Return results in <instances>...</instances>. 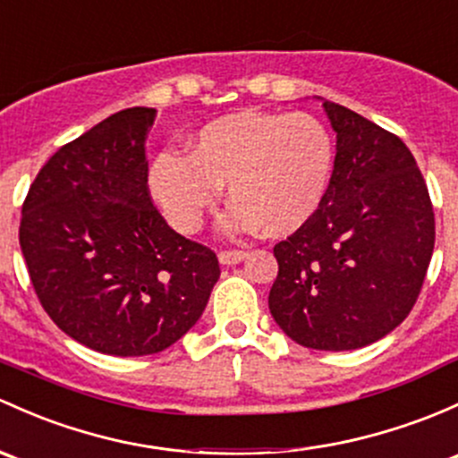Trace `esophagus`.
I'll return each mask as SVG.
<instances>
[{
	"mask_svg": "<svg viewBox=\"0 0 458 458\" xmlns=\"http://www.w3.org/2000/svg\"><path fill=\"white\" fill-rule=\"evenodd\" d=\"M245 257H248L245 250H221L219 263L221 266H237V263H242Z\"/></svg>",
	"mask_w": 458,
	"mask_h": 458,
	"instance_id": "esophagus-1",
	"label": "esophagus"
}]
</instances>
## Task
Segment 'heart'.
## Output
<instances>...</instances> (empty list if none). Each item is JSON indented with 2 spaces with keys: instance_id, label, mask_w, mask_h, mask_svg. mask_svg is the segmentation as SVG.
Returning a JSON list of instances; mask_svg holds the SVG:
<instances>
[{
  "instance_id": "1",
  "label": "heart",
  "mask_w": 458,
  "mask_h": 458,
  "mask_svg": "<svg viewBox=\"0 0 458 458\" xmlns=\"http://www.w3.org/2000/svg\"><path fill=\"white\" fill-rule=\"evenodd\" d=\"M334 138L305 112L228 114L186 142V156L165 151L148 166V192L168 224L184 234L204 225L221 184L233 204L221 216L228 234L263 228L285 237L314 216L334 171Z\"/></svg>"
}]
</instances>
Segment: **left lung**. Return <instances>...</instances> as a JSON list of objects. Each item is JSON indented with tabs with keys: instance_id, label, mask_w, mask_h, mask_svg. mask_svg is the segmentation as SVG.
<instances>
[{
	"instance_id": "left-lung-1",
	"label": "left lung",
	"mask_w": 458,
	"mask_h": 458,
	"mask_svg": "<svg viewBox=\"0 0 458 458\" xmlns=\"http://www.w3.org/2000/svg\"><path fill=\"white\" fill-rule=\"evenodd\" d=\"M335 131L325 199L274 245L269 311L293 343L351 351L411 314L435 250V213L411 148L364 115L322 103Z\"/></svg>"
}]
</instances>
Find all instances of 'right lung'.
I'll use <instances>...</instances> for the list:
<instances>
[{"mask_svg": "<svg viewBox=\"0 0 458 458\" xmlns=\"http://www.w3.org/2000/svg\"><path fill=\"white\" fill-rule=\"evenodd\" d=\"M156 109L109 115L43 165L19 245L47 316L107 355L160 353L199 320L216 254L177 234L148 195L144 140Z\"/></svg>", "mask_w": 458, "mask_h": 458, "instance_id": "1", "label": "right lung"}]
</instances>
